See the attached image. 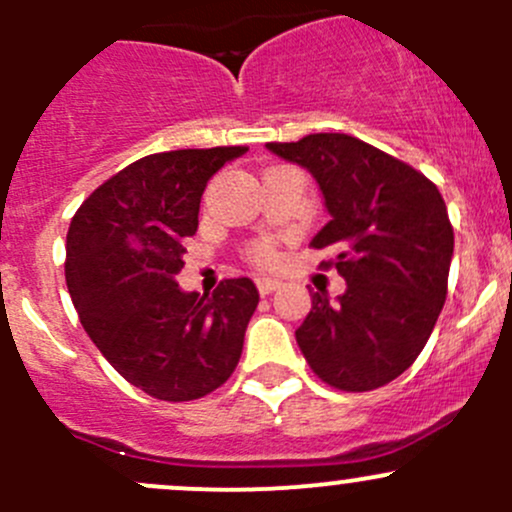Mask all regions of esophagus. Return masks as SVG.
Here are the masks:
<instances>
[{
  "instance_id": "esophagus-1",
  "label": "esophagus",
  "mask_w": 512,
  "mask_h": 512,
  "mask_svg": "<svg viewBox=\"0 0 512 512\" xmlns=\"http://www.w3.org/2000/svg\"><path fill=\"white\" fill-rule=\"evenodd\" d=\"M255 285H257V292H260L262 297H267V294H272L277 287H280V282L272 280V277H257Z\"/></svg>"
}]
</instances>
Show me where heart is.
<instances>
[{
  "label": "heart",
  "mask_w": 512,
  "mask_h": 512,
  "mask_svg": "<svg viewBox=\"0 0 512 512\" xmlns=\"http://www.w3.org/2000/svg\"><path fill=\"white\" fill-rule=\"evenodd\" d=\"M247 257H250V262H255L257 267H272V265H277V257H280V252H277L275 242L262 240V242H255V245L247 250Z\"/></svg>",
  "instance_id": "b5f03b06"
}]
</instances>
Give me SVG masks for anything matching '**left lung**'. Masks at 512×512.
Masks as SVG:
<instances>
[{
  "mask_svg": "<svg viewBox=\"0 0 512 512\" xmlns=\"http://www.w3.org/2000/svg\"><path fill=\"white\" fill-rule=\"evenodd\" d=\"M317 178L329 220L309 247L334 250L347 280L339 302L312 294L294 332L309 369L342 391H371L404 374L426 347L448 292L453 227L436 185L404 160L347 133L267 143Z\"/></svg>",
  "mask_w": 512,
  "mask_h": 512,
  "instance_id": "obj_1",
  "label": "left lung"
}]
</instances>
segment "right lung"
<instances>
[{
	"label": "right lung",
	"instance_id": "1",
	"mask_svg": "<svg viewBox=\"0 0 512 512\" xmlns=\"http://www.w3.org/2000/svg\"><path fill=\"white\" fill-rule=\"evenodd\" d=\"M247 146L153 153L98 185L71 218L66 287L91 342L160 401L203 399L235 371L260 294L247 277L183 292L185 237L208 180Z\"/></svg>",
	"mask_w": 512,
	"mask_h": 512
}]
</instances>
